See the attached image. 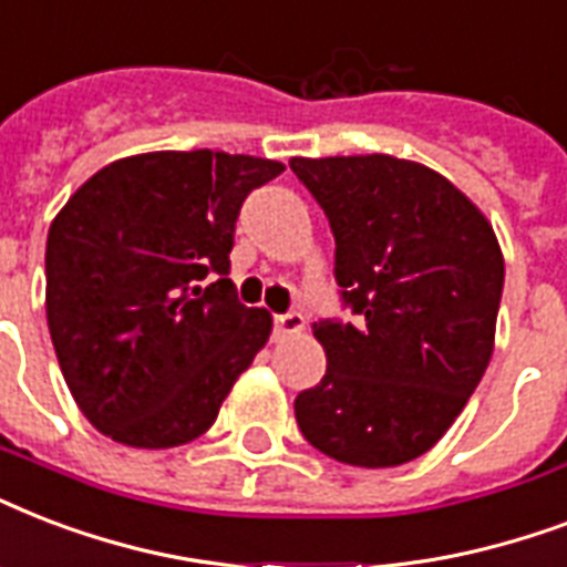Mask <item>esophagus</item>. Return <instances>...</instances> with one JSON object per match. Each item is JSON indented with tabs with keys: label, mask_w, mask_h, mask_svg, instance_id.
<instances>
[{
	"label": "esophagus",
	"mask_w": 567,
	"mask_h": 567,
	"mask_svg": "<svg viewBox=\"0 0 567 567\" xmlns=\"http://www.w3.org/2000/svg\"><path fill=\"white\" fill-rule=\"evenodd\" d=\"M275 328L280 333H301L305 331V316L296 313V310H289V313H278L275 316Z\"/></svg>",
	"instance_id": "1"
}]
</instances>
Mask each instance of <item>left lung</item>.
I'll list each match as a JSON object with an SVG mask.
<instances>
[{"label":"left lung","instance_id":"obj_1","mask_svg":"<svg viewBox=\"0 0 567 567\" xmlns=\"http://www.w3.org/2000/svg\"><path fill=\"white\" fill-rule=\"evenodd\" d=\"M331 224L352 319H319L328 370L296 396L310 446L396 467L441 441L488 370L503 254L485 215L437 171L372 156L289 159Z\"/></svg>","mask_w":567,"mask_h":567}]
</instances>
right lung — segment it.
<instances>
[{
  "label": "right lung",
  "mask_w": 567,
  "mask_h": 567,
  "mask_svg": "<svg viewBox=\"0 0 567 567\" xmlns=\"http://www.w3.org/2000/svg\"><path fill=\"white\" fill-rule=\"evenodd\" d=\"M280 171L257 156L142 153L96 171L55 215L47 322L70 393L105 437L195 441L266 346L271 316L245 307L227 271L245 197Z\"/></svg>",
  "instance_id": "right-lung-1"
}]
</instances>
